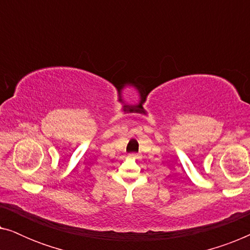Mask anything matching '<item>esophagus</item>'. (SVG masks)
<instances>
[{
  "mask_svg": "<svg viewBox=\"0 0 250 250\" xmlns=\"http://www.w3.org/2000/svg\"><path fill=\"white\" fill-rule=\"evenodd\" d=\"M128 156H129V157H132V158H139V155H138V153H135V152L129 153Z\"/></svg>",
  "mask_w": 250,
  "mask_h": 250,
  "instance_id": "1",
  "label": "esophagus"
}]
</instances>
